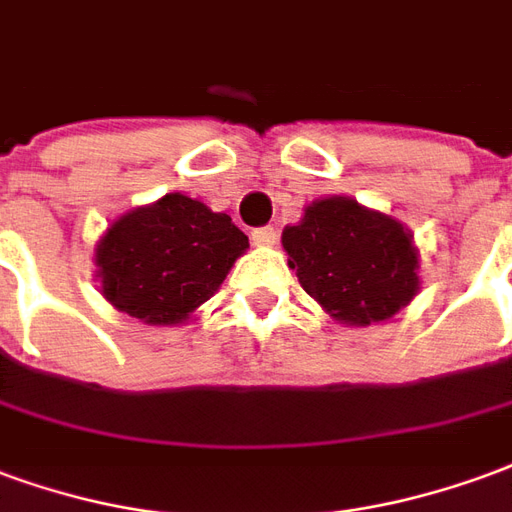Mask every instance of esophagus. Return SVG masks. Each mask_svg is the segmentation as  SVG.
<instances>
[{
  "label": "esophagus",
  "instance_id": "34e87169",
  "mask_svg": "<svg viewBox=\"0 0 512 512\" xmlns=\"http://www.w3.org/2000/svg\"><path fill=\"white\" fill-rule=\"evenodd\" d=\"M251 240L256 242V245H275L278 234H275V229H272V226H261V229H253Z\"/></svg>",
  "mask_w": 512,
  "mask_h": 512
}]
</instances>
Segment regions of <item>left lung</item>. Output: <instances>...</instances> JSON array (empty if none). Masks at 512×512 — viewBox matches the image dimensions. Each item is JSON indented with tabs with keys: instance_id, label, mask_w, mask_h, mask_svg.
Instances as JSON below:
<instances>
[{
	"instance_id": "8db88e82",
	"label": "left lung",
	"mask_w": 512,
	"mask_h": 512,
	"mask_svg": "<svg viewBox=\"0 0 512 512\" xmlns=\"http://www.w3.org/2000/svg\"><path fill=\"white\" fill-rule=\"evenodd\" d=\"M281 242L302 289L346 327L390 322L420 292L412 229L352 196L311 201Z\"/></svg>"
}]
</instances>
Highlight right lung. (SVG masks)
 <instances>
[{"mask_svg": "<svg viewBox=\"0 0 512 512\" xmlns=\"http://www.w3.org/2000/svg\"><path fill=\"white\" fill-rule=\"evenodd\" d=\"M248 251L226 212L185 193L136 207L111 220L95 245V281L117 311L152 327L193 319Z\"/></svg>", "mask_w": 512, "mask_h": 512, "instance_id": "obj_1", "label": "right lung"}]
</instances>
